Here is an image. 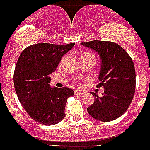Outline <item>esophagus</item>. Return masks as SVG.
<instances>
[{
    "mask_svg": "<svg viewBox=\"0 0 150 150\" xmlns=\"http://www.w3.org/2000/svg\"><path fill=\"white\" fill-rule=\"evenodd\" d=\"M75 96H81V95L84 94V92H79V91H77V90H75Z\"/></svg>",
    "mask_w": 150,
    "mask_h": 150,
    "instance_id": "34e87169",
    "label": "esophagus"
}]
</instances>
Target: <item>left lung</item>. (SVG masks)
<instances>
[{
    "label": "left lung",
    "mask_w": 150,
    "mask_h": 150,
    "mask_svg": "<svg viewBox=\"0 0 150 150\" xmlns=\"http://www.w3.org/2000/svg\"><path fill=\"white\" fill-rule=\"evenodd\" d=\"M81 45L95 50L101 58L98 87L104 93L95 96L94 103L87 109L92 118L110 122L123 115L131 104L136 89V71L132 59L118 44L112 41H92Z\"/></svg>",
    "instance_id": "left-lung-1"
}]
</instances>
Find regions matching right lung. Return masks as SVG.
<instances>
[{"label":"right lung","mask_w":150,"mask_h":150,"mask_svg":"<svg viewBox=\"0 0 150 150\" xmlns=\"http://www.w3.org/2000/svg\"><path fill=\"white\" fill-rule=\"evenodd\" d=\"M74 45L35 44L26 47L18 58L14 72L15 92L28 115L42 125L52 126L65 116L67 98L74 92L67 87H51L50 75Z\"/></svg>","instance_id":"1"}]
</instances>
